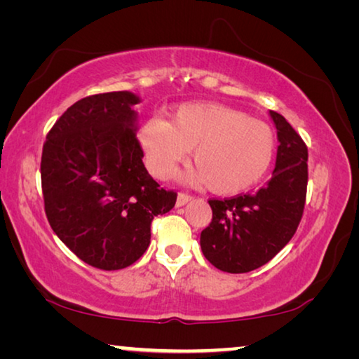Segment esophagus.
<instances>
[{
    "label": "esophagus",
    "instance_id": "obj_1",
    "mask_svg": "<svg viewBox=\"0 0 359 359\" xmlns=\"http://www.w3.org/2000/svg\"><path fill=\"white\" fill-rule=\"evenodd\" d=\"M193 196L188 193H179L177 194V208H182V205H185L188 201H191Z\"/></svg>",
    "mask_w": 359,
    "mask_h": 359
}]
</instances>
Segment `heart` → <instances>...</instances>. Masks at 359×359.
Masks as SVG:
<instances>
[{
	"instance_id": "heart-1",
	"label": "heart",
	"mask_w": 359,
	"mask_h": 359,
	"mask_svg": "<svg viewBox=\"0 0 359 359\" xmlns=\"http://www.w3.org/2000/svg\"><path fill=\"white\" fill-rule=\"evenodd\" d=\"M149 166L158 179H169L193 149L188 179L212 191L233 194L264 177L276 155L271 126L236 109L191 102L175 109L169 120L150 118L139 131Z\"/></svg>"
}]
</instances>
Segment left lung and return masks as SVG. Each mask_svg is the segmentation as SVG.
Returning a JSON list of instances; mask_svg holds the SVG:
<instances>
[{
  "label": "left lung",
  "instance_id": "obj_1",
  "mask_svg": "<svg viewBox=\"0 0 359 359\" xmlns=\"http://www.w3.org/2000/svg\"><path fill=\"white\" fill-rule=\"evenodd\" d=\"M277 128V160L271 180L253 194L210 199L212 222L201 250L217 269L242 274L271 261L293 238L307 191V147L285 117L269 111Z\"/></svg>",
  "mask_w": 359,
  "mask_h": 359
}]
</instances>
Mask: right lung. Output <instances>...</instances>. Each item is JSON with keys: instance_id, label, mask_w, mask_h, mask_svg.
<instances>
[{"instance_id": "right-lung-1", "label": "right lung", "mask_w": 359, "mask_h": 359, "mask_svg": "<svg viewBox=\"0 0 359 359\" xmlns=\"http://www.w3.org/2000/svg\"><path fill=\"white\" fill-rule=\"evenodd\" d=\"M131 92L87 96L48 131L41 160L46 215L60 241L85 263L117 271L142 257L150 223L171 210L145 169Z\"/></svg>"}]
</instances>
